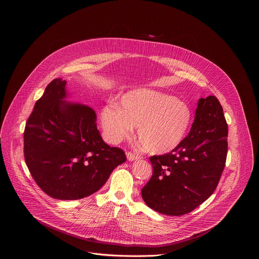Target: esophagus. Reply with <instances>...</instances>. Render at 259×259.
Here are the masks:
<instances>
[{
  "label": "esophagus",
  "instance_id": "34e87169",
  "mask_svg": "<svg viewBox=\"0 0 259 259\" xmlns=\"http://www.w3.org/2000/svg\"><path fill=\"white\" fill-rule=\"evenodd\" d=\"M141 157L139 156V155H136V154H134V153H131V152H128L127 153V159L129 160V161H134V160H138V159H140Z\"/></svg>",
  "mask_w": 259,
  "mask_h": 259
}]
</instances>
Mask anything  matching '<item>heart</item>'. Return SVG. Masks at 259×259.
<instances>
[{
	"label": "heart",
	"mask_w": 259,
	"mask_h": 259,
	"mask_svg": "<svg viewBox=\"0 0 259 259\" xmlns=\"http://www.w3.org/2000/svg\"><path fill=\"white\" fill-rule=\"evenodd\" d=\"M101 121L107 138L119 142L137 126L143 149L151 154H167L182 142L192 122L190 106L175 96L152 89L125 94L121 107L115 103L102 109Z\"/></svg>",
	"instance_id": "1"
}]
</instances>
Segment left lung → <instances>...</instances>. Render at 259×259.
<instances>
[{
  "label": "left lung",
  "mask_w": 259,
  "mask_h": 259,
  "mask_svg": "<svg viewBox=\"0 0 259 259\" xmlns=\"http://www.w3.org/2000/svg\"><path fill=\"white\" fill-rule=\"evenodd\" d=\"M228 124L215 96L201 98L190 133L170 153L152 156L153 175L142 188L143 201L166 215H183L216 190L228 155Z\"/></svg>",
  "instance_id": "8db88e82"
}]
</instances>
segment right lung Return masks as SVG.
<instances>
[{
	"instance_id": "right-lung-1",
	"label": "right lung",
	"mask_w": 259,
	"mask_h": 259,
	"mask_svg": "<svg viewBox=\"0 0 259 259\" xmlns=\"http://www.w3.org/2000/svg\"><path fill=\"white\" fill-rule=\"evenodd\" d=\"M66 82L53 80L36 100L23 133L26 166L38 187L58 200H79L97 192L125 152L110 147L97 129L96 114L67 103Z\"/></svg>"
}]
</instances>
